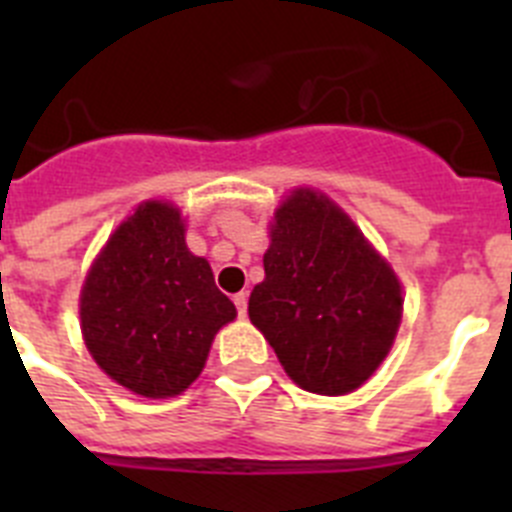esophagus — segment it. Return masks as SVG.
I'll list each match as a JSON object with an SVG mask.
<instances>
[{"instance_id":"1","label":"esophagus","mask_w":512,"mask_h":512,"mask_svg":"<svg viewBox=\"0 0 512 512\" xmlns=\"http://www.w3.org/2000/svg\"><path fill=\"white\" fill-rule=\"evenodd\" d=\"M233 302H235V310H238V315H246V310H248V295L246 292H238V295L233 297Z\"/></svg>"}]
</instances>
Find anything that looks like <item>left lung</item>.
<instances>
[{"label": "left lung", "mask_w": 512, "mask_h": 512, "mask_svg": "<svg viewBox=\"0 0 512 512\" xmlns=\"http://www.w3.org/2000/svg\"><path fill=\"white\" fill-rule=\"evenodd\" d=\"M264 271L248 315L302 390L346 395L372 377L400 325V282L328 197L282 202Z\"/></svg>", "instance_id": "obj_1"}]
</instances>
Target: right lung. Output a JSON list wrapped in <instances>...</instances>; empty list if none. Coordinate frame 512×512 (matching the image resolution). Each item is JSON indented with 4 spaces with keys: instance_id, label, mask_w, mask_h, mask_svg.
I'll use <instances>...</instances> for the list:
<instances>
[{
    "instance_id": "obj_1",
    "label": "right lung",
    "mask_w": 512,
    "mask_h": 512,
    "mask_svg": "<svg viewBox=\"0 0 512 512\" xmlns=\"http://www.w3.org/2000/svg\"><path fill=\"white\" fill-rule=\"evenodd\" d=\"M235 318L205 259L184 243L179 210L146 202L99 253L81 289L89 354L117 384L174 397L200 377L212 338Z\"/></svg>"
}]
</instances>
